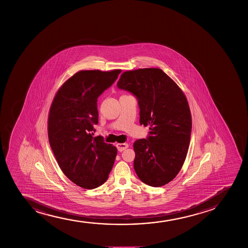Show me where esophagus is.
<instances>
[{"label": "esophagus", "mask_w": 248, "mask_h": 248, "mask_svg": "<svg viewBox=\"0 0 248 248\" xmlns=\"http://www.w3.org/2000/svg\"><path fill=\"white\" fill-rule=\"evenodd\" d=\"M117 150L119 151H123L126 148H128V144L127 143H117Z\"/></svg>", "instance_id": "1"}]
</instances>
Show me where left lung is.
I'll use <instances>...</instances> for the list:
<instances>
[{
	"instance_id": "obj_1",
	"label": "left lung",
	"mask_w": 248,
	"mask_h": 248,
	"mask_svg": "<svg viewBox=\"0 0 248 248\" xmlns=\"http://www.w3.org/2000/svg\"><path fill=\"white\" fill-rule=\"evenodd\" d=\"M117 87L137 97L140 124L151 130L147 139L133 144L137 176L152 187L168 184L182 168L190 143L192 117L185 93L157 68L124 72Z\"/></svg>"
}]
</instances>
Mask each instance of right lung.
Listing matches in <instances>:
<instances>
[{
	"label": "right lung",
	"instance_id": "obj_1",
	"mask_svg": "<svg viewBox=\"0 0 248 248\" xmlns=\"http://www.w3.org/2000/svg\"><path fill=\"white\" fill-rule=\"evenodd\" d=\"M121 71H78L60 87L50 106L48 137L55 159L63 174L86 189L107 181L117 156V148L93 131L98 123L97 97Z\"/></svg>",
	"mask_w": 248,
	"mask_h": 248
}]
</instances>
